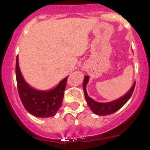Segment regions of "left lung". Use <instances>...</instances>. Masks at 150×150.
Returning a JSON list of instances; mask_svg holds the SVG:
<instances>
[{"instance_id":"left-lung-1","label":"left lung","mask_w":150,"mask_h":150,"mask_svg":"<svg viewBox=\"0 0 150 150\" xmlns=\"http://www.w3.org/2000/svg\"><path fill=\"white\" fill-rule=\"evenodd\" d=\"M88 81L89 76L88 75H86L84 77L83 88L84 95L86 102H87L88 107H90L91 110L94 114L102 116L112 114V113L115 112L117 110H120L122 106L126 103L129 100L130 98H131L136 84V82H134L133 86L130 88V90L125 95H123V96L120 97L119 99H115V100L112 101V102H98L93 100L92 98H91L88 95L87 91H86V86H87L88 83Z\"/></svg>"}]
</instances>
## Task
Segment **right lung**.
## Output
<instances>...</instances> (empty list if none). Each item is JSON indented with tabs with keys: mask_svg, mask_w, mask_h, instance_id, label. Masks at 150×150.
Returning <instances> with one entry per match:
<instances>
[{
	"mask_svg": "<svg viewBox=\"0 0 150 150\" xmlns=\"http://www.w3.org/2000/svg\"><path fill=\"white\" fill-rule=\"evenodd\" d=\"M16 77L19 97L27 111L38 117H50L56 115L63 101L67 77L50 90H38L30 86L24 79L16 57Z\"/></svg>",
	"mask_w": 150,
	"mask_h": 150,
	"instance_id": "right-lung-1",
	"label": "right lung"
}]
</instances>
